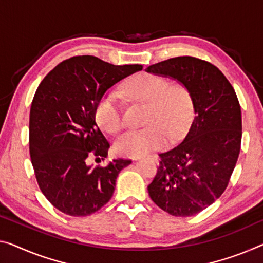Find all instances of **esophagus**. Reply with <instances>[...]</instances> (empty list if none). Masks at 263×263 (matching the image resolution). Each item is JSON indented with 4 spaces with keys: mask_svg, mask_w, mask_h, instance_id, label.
Listing matches in <instances>:
<instances>
[{
    "mask_svg": "<svg viewBox=\"0 0 263 263\" xmlns=\"http://www.w3.org/2000/svg\"><path fill=\"white\" fill-rule=\"evenodd\" d=\"M151 159H152L153 161H156V160H157V156H156V155H152ZM135 160H136V159H135Z\"/></svg>",
    "mask_w": 263,
    "mask_h": 263,
    "instance_id": "obj_1",
    "label": "esophagus"
}]
</instances>
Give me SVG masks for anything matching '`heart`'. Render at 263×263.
<instances>
[{
  "label": "heart",
  "mask_w": 263,
  "mask_h": 263,
  "mask_svg": "<svg viewBox=\"0 0 263 263\" xmlns=\"http://www.w3.org/2000/svg\"><path fill=\"white\" fill-rule=\"evenodd\" d=\"M133 101L147 103L143 129L130 130L115 142L121 156L140 157L163 148L167 136L175 140L183 134L193 111L192 95L180 82L163 76L143 72L128 80L122 87ZM95 121L104 130L116 134L123 127L122 108L116 92L109 90L100 96L94 108Z\"/></svg>",
  "instance_id": "1"
}]
</instances>
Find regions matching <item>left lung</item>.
Masks as SVG:
<instances>
[{"label":"left lung","instance_id":"1","mask_svg":"<svg viewBox=\"0 0 263 263\" xmlns=\"http://www.w3.org/2000/svg\"><path fill=\"white\" fill-rule=\"evenodd\" d=\"M145 71L179 81L192 95L194 118L182 142L161 153L148 193L173 216H192L219 199L240 154L241 107L219 68L192 56L152 64Z\"/></svg>","mask_w":263,"mask_h":263}]
</instances>
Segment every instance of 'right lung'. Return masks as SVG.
<instances>
[{
  "mask_svg": "<svg viewBox=\"0 0 263 263\" xmlns=\"http://www.w3.org/2000/svg\"><path fill=\"white\" fill-rule=\"evenodd\" d=\"M142 69L114 66L95 56H74L42 80L31 102L29 152L39 187L48 201L70 216H87L111 199L116 177L130 160L106 165L109 142L95 122L94 108L109 88Z\"/></svg>",
  "mask_w": 263,
  "mask_h": 263,
  "instance_id": "add662e5",
  "label": "right lung"
}]
</instances>
